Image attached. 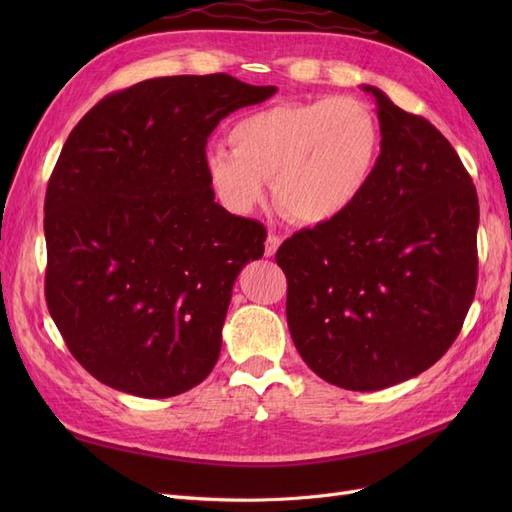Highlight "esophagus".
<instances>
[{"mask_svg":"<svg viewBox=\"0 0 512 512\" xmlns=\"http://www.w3.org/2000/svg\"><path fill=\"white\" fill-rule=\"evenodd\" d=\"M280 243H282V239L275 235V232H271V235L267 237V243H265V254L271 258V256H275V252H277V247H280Z\"/></svg>","mask_w":512,"mask_h":512,"instance_id":"esophagus-1","label":"esophagus"}]
</instances>
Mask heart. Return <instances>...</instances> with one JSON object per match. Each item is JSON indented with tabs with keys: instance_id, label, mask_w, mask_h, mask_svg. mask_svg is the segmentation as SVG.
Listing matches in <instances>:
<instances>
[{
	"instance_id": "obj_1",
	"label": "heart",
	"mask_w": 512,
	"mask_h": 512,
	"mask_svg": "<svg viewBox=\"0 0 512 512\" xmlns=\"http://www.w3.org/2000/svg\"><path fill=\"white\" fill-rule=\"evenodd\" d=\"M232 149L209 147L205 175L232 213H252L267 198V181L292 220L320 224L356 205L382 153V128L363 100L337 96L260 108L232 123Z\"/></svg>"
}]
</instances>
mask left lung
I'll return each instance as SVG.
<instances>
[{
    "mask_svg": "<svg viewBox=\"0 0 512 512\" xmlns=\"http://www.w3.org/2000/svg\"><path fill=\"white\" fill-rule=\"evenodd\" d=\"M382 153L365 194L275 254L307 367L348 391L414 378L453 346L478 280V196L457 151L378 87Z\"/></svg>",
    "mask_w": 512,
    "mask_h": 512,
    "instance_id": "obj_1",
    "label": "left lung"
}]
</instances>
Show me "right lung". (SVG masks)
<instances>
[{
    "label": "right lung",
    "mask_w": 512,
    "mask_h": 512,
    "mask_svg": "<svg viewBox=\"0 0 512 512\" xmlns=\"http://www.w3.org/2000/svg\"><path fill=\"white\" fill-rule=\"evenodd\" d=\"M277 87L162 76L76 123L44 198L46 305L72 356L111 389L162 399L218 363L232 284L267 228L215 203L207 138Z\"/></svg>",
    "instance_id": "1"
}]
</instances>
